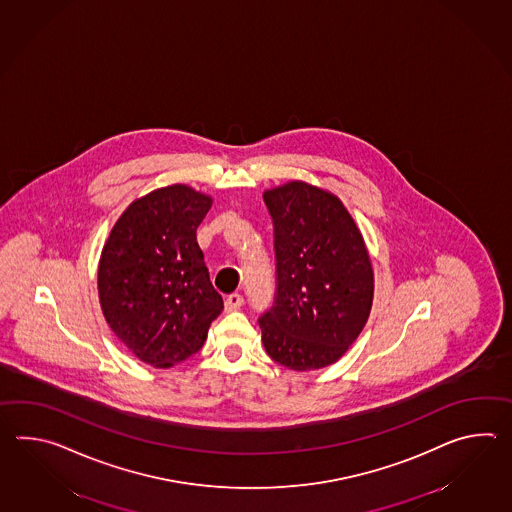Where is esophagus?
<instances>
[{"instance_id": "34e87169", "label": "esophagus", "mask_w": 512, "mask_h": 512, "mask_svg": "<svg viewBox=\"0 0 512 512\" xmlns=\"http://www.w3.org/2000/svg\"><path fill=\"white\" fill-rule=\"evenodd\" d=\"M242 303H244V299L240 294H231V296L226 297V301H224V307L228 312H233V310H237V308L242 307Z\"/></svg>"}]
</instances>
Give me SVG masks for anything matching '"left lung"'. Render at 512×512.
<instances>
[{
	"label": "left lung",
	"mask_w": 512,
	"mask_h": 512,
	"mask_svg": "<svg viewBox=\"0 0 512 512\" xmlns=\"http://www.w3.org/2000/svg\"><path fill=\"white\" fill-rule=\"evenodd\" d=\"M273 220L277 294L259 325L273 362L314 371L338 362L367 323L375 273L336 194L301 180L262 194Z\"/></svg>",
	"instance_id": "8db88e82"
}]
</instances>
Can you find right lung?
Wrapping results in <instances>:
<instances>
[{"instance_id": "add662e5", "label": "right lung", "mask_w": 512, "mask_h": 512, "mask_svg": "<svg viewBox=\"0 0 512 512\" xmlns=\"http://www.w3.org/2000/svg\"><path fill=\"white\" fill-rule=\"evenodd\" d=\"M213 198L174 183L117 218L99 259L104 318L141 362L172 367L200 351L224 303L209 279L196 229Z\"/></svg>"}]
</instances>
